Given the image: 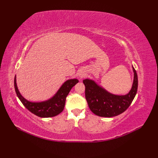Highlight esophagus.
Segmentation results:
<instances>
[{
	"mask_svg": "<svg viewBox=\"0 0 158 158\" xmlns=\"http://www.w3.org/2000/svg\"><path fill=\"white\" fill-rule=\"evenodd\" d=\"M81 77H82V76H81Z\"/></svg>",
	"mask_w": 158,
	"mask_h": 158,
	"instance_id": "esophagus-1",
	"label": "esophagus"
}]
</instances>
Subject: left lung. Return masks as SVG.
<instances>
[{"mask_svg":"<svg viewBox=\"0 0 158 158\" xmlns=\"http://www.w3.org/2000/svg\"><path fill=\"white\" fill-rule=\"evenodd\" d=\"M132 89L126 95H115L109 93L91 79H84L85 94L89 108L95 115L111 117L123 113L128 108L136 94L138 89V77L135 68Z\"/></svg>","mask_w":158,"mask_h":158,"instance_id":"8db88e82","label":"left lung"}]
</instances>
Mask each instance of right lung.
<instances>
[{
    "label": "right lung",
    "instance_id": "obj_1",
    "mask_svg": "<svg viewBox=\"0 0 158 158\" xmlns=\"http://www.w3.org/2000/svg\"><path fill=\"white\" fill-rule=\"evenodd\" d=\"M79 82L78 79L67 80L60 87L56 94L52 98L40 102H30L25 99L19 93L16 83V77L14 79V87L16 94L20 101L29 111L40 117H52L58 115L64 108L66 98L70 89Z\"/></svg>",
    "mask_w": 158,
    "mask_h": 158
}]
</instances>
